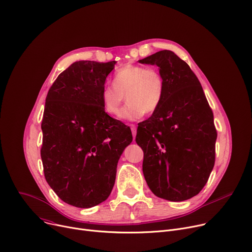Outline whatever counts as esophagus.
Segmentation results:
<instances>
[{"label": "esophagus", "mask_w": 252, "mask_h": 252, "mask_svg": "<svg viewBox=\"0 0 252 252\" xmlns=\"http://www.w3.org/2000/svg\"><path fill=\"white\" fill-rule=\"evenodd\" d=\"M130 127H131V131H132V135H133V139H135V136H136V132H137L136 126H135L134 124H131Z\"/></svg>", "instance_id": "obj_1"}]
</instances>
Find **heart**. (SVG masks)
I'll return each instance as SVG.
<instances>
[{
	"mask_svg": "<svg viewBox=\"0 0 252 252\" xmlns=\"http://www.w3.org/2000/svg\"><path fill=\"white\" fill-rule=\"evenodd\" d=\"M164 80L161 73L143 65L127 64L116 71L113 85L101 91V101L109 115H117L125 99L128 103L121 110L123 120H138L147 114L157 112L164 96Z\"/></svg>",
	"mask_w": 252,
	"mask_h": 252,
	"instance_id": "b5f03b06",
	"label": "heart"
}]
</instances>
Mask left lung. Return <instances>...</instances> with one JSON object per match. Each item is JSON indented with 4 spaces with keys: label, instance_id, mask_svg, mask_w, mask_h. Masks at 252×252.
Instances as JSON below:
<instances>
[{
    "label": "left lung",
    "instance_id": "1",
    "mask_svg": "<svg viewBox=\"0 0 252 252\" xmlns=\"http://www.w3.org/2000/svg\"><path fill=\"white\" fill-rule=\"evenodd\" d=\"M139 63L158 65L165 86L160 107L138 124L135 139L144 152L145 181L158 198L189 200L214 167V116L198 77L175 52L161 50Z\"/></svg>",
    "mask_w": 252,
    "mask_h": 252
}]
</instances>
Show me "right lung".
Listing matches in <instances>:
<instances>
[{
    "label": "right lung",
    "mask_w": 252,
    "mask_h": 252,
    "mask_svg": "<svg viewBox=\"0 0 252 252\" xmlns=\"http://www.w3.org/2000/svg\"><path fill=\"white\" fill-rule=\"evenodd\" d=\"M116 62H75L48 91L40 150L45 180L63 202L91 208L106 201L117 163L132 142L129 127L105 112L101 91Z\"/></svg>",
    "instance_id": "right-lung-1"
}]
</instances>
